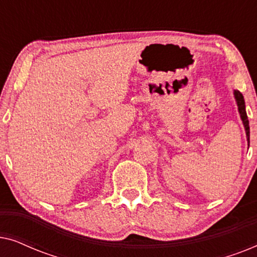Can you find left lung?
<instances>
[{"label":"left lung","mask_w":257,"mask_h":257,"mask_svg":"<svg viewBox=\"0 0 257 257\" xmlns=\"http://www.w3.org/2000/svg\"><path fill=\"white\" fill-rule=\"evenodd\" d=\"M234 97H235V99H236L237 108H238V112H240V117L242 119V122H243L245 135H247L248 146H249V136H250V130H249V120L247 117V112H245V104H244L243 96H242V93L240 92V91L234 90Z\"/></svg>","instance_id":"obj_1"}]
</instances>
